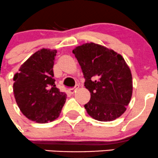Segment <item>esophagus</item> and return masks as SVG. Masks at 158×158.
<instances>
[{
    "label": "esophagus",
    "mask_w": 158,
    "mask_h": 158,
    "mask_svg": "<svg viewBox=\"0 0 158 158\" xmlns=\"http://www.w3.org/2000/svg\"><path fill=\"white\" fill-rule=\"evenodd\" d=\"M78 87H79V85H76V88L71 89H69V93H70V94H74L75 92H76V90L78 89Z\"/></svg>",
    "instance_id": "esophagus-1"
}]
</instances>
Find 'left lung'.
Masks as SVG:
<instances>
[{"label":"left lung","instance_id":"left-lung-1","mask_svg":"<svg viewBox=\"0 0 158 158\" xmlns=\"http://www.w3.org/2000/svg\"><path fill=\"white\" fill-rule=\"evenodd\" d=\"M73 53L91 95L84 106L88 114L103 122L120 117L126 111L133 93L132 75L123 56L93 42L76 47Z\"/></svg>","mask_w":158,"mask_h":158}]
</instances>
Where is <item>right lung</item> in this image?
<instances>
[{"mask_svg": "<svg viewBox=\"0 0 158 158\" xmlns=\"http://www.w3.org/2000/svg\"><path fill=\"white\" fill-rule=\"evenodd\" d=\"M56 50L34 53L14 76L13 91L21 113L38 123L52 122L60 115L66 94L55 84L53 65Z\"/></svg>", "mask_w": 158, "mask_h": 158, "instance_id": "add662e5", "label": "right lung"}]
</instances>
